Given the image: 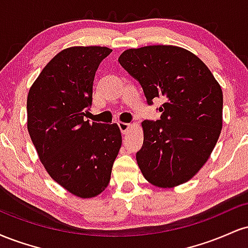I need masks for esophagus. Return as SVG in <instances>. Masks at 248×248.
<instances>
[{
  "mask_svg": "<svg viewBox=\"0 0 248 248\" xmlns=\"http://www.w3.org/2000/svg\"><path fill=\"white\" fill-rule=\"evenodd\" d=\"M119 128H120L122 134H127L132 128V124H127V122H119Z\"/></svg>",
  "mask_w": 248,
  "mask_h": 248,
  "instance_id": "esophagus-1",
  "label": "esophagus"
}]
</instances>
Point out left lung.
Returning <instances> with one entry per match:
<instances>
[{
  "instance_id": "obj_1",
  "label": "left lung",
  "mask_w": 248,
  "mask_h": 248,
  "mask_svg": "<svg viewBox=\"0 0 248 248\" xmlns=\"http://www.w3.org/2000/svg\"><path fill=\"white\" fill-rule=\"evenodd\" d=\"M121 66L143 88L148 104L163 100L157 121H143V146L136 154L153 186L175 187L206 163L223 127V91L197 56L173 45L128 49Z\"/></svg>"
}]
</instances>
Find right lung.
Wrapping results in <instances>:
<instances>
[{
	"label": "right lung",
	"mask_w": 248,
	"mask_h": 248,
	"mask_svg": "<svg viewBox=\"0 0 248 248\" xmlns=\"http://www.w3.org/2000/svg\"><path fill=\"white\" fill-rule=\"evenodd\" d=\"M112 50L72 46L47 62L30 87L28 132L45 170L65 190L92 198L106 189L121 148L120 128L85 121L95 71Z\"/></svg>",
	"instance_id": "obj_1"
}]
</instances>
